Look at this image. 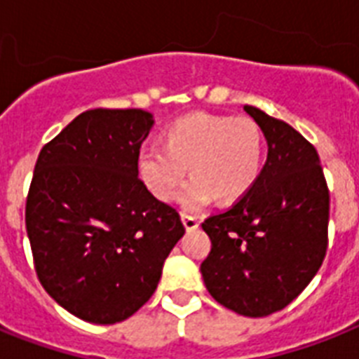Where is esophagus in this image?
<instances>
[{"mask_svg": "<svg viewBox=\"0 0 359 359\" xmlns=\"http://www.w3.org/2000/svg\"><path fill=\"white\" fill-rule=\"evenodd\" d=\"M182 223H184L186 230H195L199 229L201 221L197 219V217H194V215H188V214H182Z\"/></svg>", "mask_w": 359, "mask_h": 359, "instance_id": "obj_1", "label": "esophagus"}]
</instances>
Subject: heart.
<instances>
[{"instance_id":"b5f03b06","label":"heart","mask_w":359,"mask_h":359,"mask_svg":"<svg viewBox=\"0 0 359 359\" xmlns=\"http://www.w3.org/2000/svg\"><path fill=\"white\" fill-rule=\"evenodd\" d=\"M265 142L260 125L250 118L189 114L165 129L164 149L140 151L138 171L158 201L173 199L186 173L179 203L201 210L214 197L230 205L255 188L264 165Z\"/></svg>"}]
</instances>
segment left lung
<instances>
[{
	"mask_svg": "<svg viewBox=\"0 0 359 359\" xmlns=\"http://www.w3.org/2000/svg\"><path fill=\"white\" fill-rule=\"evenodd\" d=\"M267 140L255 188L203 230L212 250L201 264L215 301L245 317H265L301 295L325 260L330 194L316 147L282 119L243 107Z\"/></svg>",
	"mask_w": 359,
	"mask_h": 359,
	"instance_id": "left-lung-1",
	"label": "left lung"
}]
</instances>
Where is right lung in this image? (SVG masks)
Wrapping results in <instances>:
<instances>
[{
    "label": "right lung",
    "instance_id": "right-lung-1",
    "mask_svg": "<svg viewBox=\"0 0 359 359\" xmlns=\"http://www.w3.org/2000/svg\"><path fill=\"white\" fill-rule=\"evenodd\" d=\"M153 123L140 109L86 110L38 154L25 205L34 269L83 321L114 325L136 313L184 236L179 212L138 179Z\"/></svg>",
    "mask_w": 359,
    "mask_h": 359
}]
</instances>
